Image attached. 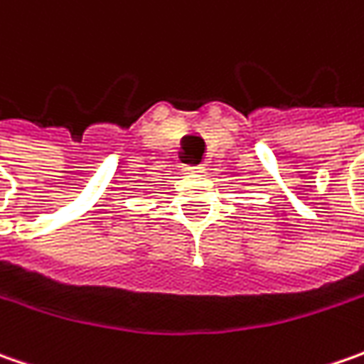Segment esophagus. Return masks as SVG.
<instances>
[{
  "mask_svg": "<svg viewBox=\"0 0 364 364\" xmlns=\"http://www.w3.org/2000/svg\"><path fill=\"white\" fill-rule=\"evenodd\" d=\"M184 170H188V172H203V166L200 164H188V166H184Z\"/></svg>",
  "mask_w": 364,
  "mask_h": 364,
  "instance_id": "34e87169",
  "label": "esophagus"
}]
</instances>
